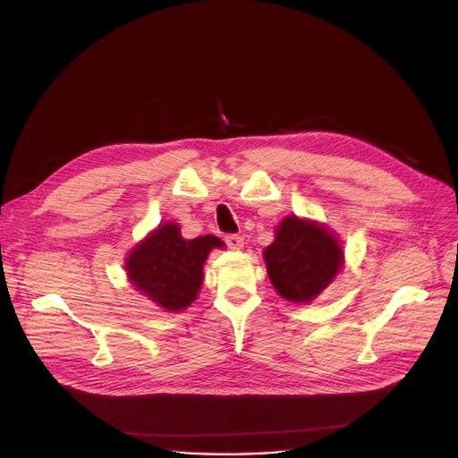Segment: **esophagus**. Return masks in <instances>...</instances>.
Returning a JSON list of instances; mask_svg holds the SVG:
<instances>
[{"label":"esophagus","instance_id":"obj_1","mask_svg":"<svg viewBox=\"0 0 458 458\" xmlns=\"http://www.w3.org/2000/svg\"><path fill=\"white\" fill-rule=\"evenodd\" d=\"M225 242H227L229 248H233V250H241L242 244H244V239L241 237V234H227Z\"/></svg>","mask_w":458,"mask_h":458}]
</instances>
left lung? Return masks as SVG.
<instances>
[{
    "label": "left lung",
    "instance_id": "1",
    "mask_svg": "<svg viewBox=\"0 0 458 458\" xmlns=\"http://www.w3.org/2000/svg\"><path fill=\"white\" fill-rule=\"evenodd\" d=\"M269 279L276 293L290 301H311L335 279L344 254L328 229L286 217L276 229V239L263 252Z\"/></svg>",
    "mask_w": 458,
    "mask_h": 458
}]
</instances>
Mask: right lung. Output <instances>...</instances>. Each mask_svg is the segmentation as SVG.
<instances>
[{"mask_svg":"<svg viewBox=\"0 0 458 458\" xmlns=\"http://www.w3.org/2000/svg\"><path fill=\"white\" fill-rule=\"evenodd\" d=\"M219 246L214 234L185 241L175 224H164L130 254L128 276L165 311H182L199 294L206 256Z\"/></svg>","mask_w":458,"mask_h":458,"instance_id":"obj_1","label":"right lung"}]
</instances>
